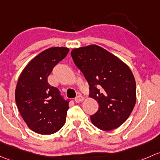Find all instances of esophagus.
Wrapping results in <instances>:
<instances>
[{
	"label": "esophagus",
	"instance_id": "1",
	"mask_svg": "<svg viewBox=\"0 0 160 160\" xmlns=\"http://www.w3.org/2000/svg\"><path fill=\"white\" fill-rule=\"evenodd\" d=\"M74 100H75L76 102H81L82 100H83V97H82V96L79 95V96H77V97H76Z\"/></svg>",
	"mask_w": 160,
	"mask_h": 160
}]
</instances>
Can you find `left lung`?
Instances as JSON below:
<instances>
[{"instance_id":"8db88e82","label":"left lung","mask_w":160,"mask_h":160,"mask_svg":"<svg viewBox=\"0 0 160 160\" xmlns=\"http://www.w3.org/2000/svg\"><path fill=\"white\" fill-rule=\"evenodd\" d=\"M71 57L88 82L90 97L99 104L91 122L102 130L118 128L136 104V81L130 69L97 45L73 49Z\"/></svg>"}]
</instances>
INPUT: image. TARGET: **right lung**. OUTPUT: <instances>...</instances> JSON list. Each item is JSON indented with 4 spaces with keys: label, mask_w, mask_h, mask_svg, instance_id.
I'll return each mask as SVG.
<instances>
[{
    "label": "right lung",
    "mask_w": 160,
    "mask_h": 160,
    "mask_svg": "<svg viewBox=\"0 0 160 160\" xmlns=\"http://www.w3.org/2000/svg\"><path fill=\"white\" fill-rule=\"evenodd\" d=\"M67 48H50L35 57L23 69L15 90V100L21 117L37 133L49 135L62 128L69 109L57 87L48 77L60 61L66 58Z\"/></svg>",
    "instance_id": "obj_1"
}]
</instances>
